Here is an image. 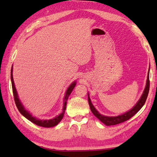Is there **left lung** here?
I'll list each match as a JSON object with an SVG mask.
<instances>
[{
  "label": "left lung",
  "instance_id": "obj_1",
  "mask_svg": "<svg viewBox=\"0 0 157 157\" xmlns=\"http://www.w3.org/2000/svg\"><path fill=\"white\" fill-rule=\"evenodd\" d=\"M150 68H149V71L147 73V81H146V85L144 89V91L143 92V94L140 96V99L139 101L136 103L134 107H133L131 109L129 110L128 111H126L125 113L121 115L117 116H107L102 114H100L98 111L95 108L94 105L92 104L91 100L90 99L89 94L88 93V100H89V104L90 106V109L92 113H94V115L97 117L99 120L104 123L105 125L109 126V125H115V124L123 123V122L129 120V118H131L133 116H134L138 111H139L140 109L143 107V106L144 105L146 99L147 98V95L149 93V90H150V79H149V75H150Z\"/></svg>",
  "mask_w": 157,
  "mask_h": 157
}]
</instances>
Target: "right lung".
Instances as JSON below:
<instances>
[{"mask_svg": "<svg viewBox=\"0 0 157 157\" xmlns=\"http://www.w3.org/2000/svg\"><path fill=\"white\" fill-rule=\"evenodd\" d=\"M12 72H13V65L12 66V69H11V81H12V91H13V94H14V101L16 103V105L18 108L19 112L22 114V115L29 120L31 121L32 123H34L36 125L40 126V127H54L55 125L58 124V123L62 121V119L63 118V115H64L66 109V102H67V100L68 98V96L70 95L71 94V92L73 90V89L75 88V85H76V81L73 82L72 83L70 84V86H68V88L67 89L65 94V96L63 98V109L62 112H61L59 115L55 116V118H53L52 119H49V120H44V119H39V118H36V117L33 116L32 114L30 113V111H28V110L25 109V108L24 107V106L23 105L22 102L20 100L19 98H18V93L17 89H16L15 87V84L14 82V79H13V75H12Z\"/></svg>", "mask_w": 157, "mask_h": 157, "instance_id": "right-lung-1", "label": "right lung"}]
</instances>
